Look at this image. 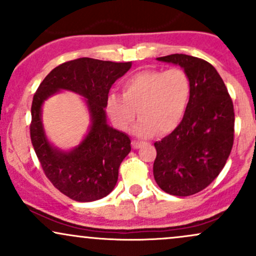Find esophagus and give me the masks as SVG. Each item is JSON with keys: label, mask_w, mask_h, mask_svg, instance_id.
Wrapping results in <instances>:
<instances>
[{"label": "esophagus", "mask_w": 256, "mask_h": 256, "mask_svg": "<svg viewBox=\"0 0 256 256\" xmlns=\"http://www.w3.org/2000/svg\"><path fill=\"white\" fill-rule=\"evenodd\" d=\"M143 144H144V143H143V142H138V140H132V148H134V149L140 148V146H142Z\"/></svg>", "instance_id": "obj_1"}]
</instances>
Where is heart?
<instances>
[{"mask_svg": "<svg viewBox=\"0 0 256 256\" xmlns=\"http://www.w3.org/2000/svg\"><path fill=\"white\" fill-rule=\"evenodd\" d=\"M122 96L110 94L106 110L113 124L126 130L138 110L137 136L148 137L158 131L170 134L178 128L192 100V80L184 70H144L126 78Z\"/></svg>", "mask_w": 256, "mask_h": 256, "instance_id": "heart-1", "label": "heart"}]
</instances>
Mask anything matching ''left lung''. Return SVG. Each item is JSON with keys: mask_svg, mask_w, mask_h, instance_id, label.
I'll list each match as a JSON object with an SVG mask.
<instances>
[{"mask_svg": "<svg viewBox=\"0 0 256 256\" xmlns=\"http://www.w3.org/2000/svg\"><path fill=\"white\" fill-rule=\"evenodd\" d=\"M178 64L192 80V100L172 134L155 142L156 184L167 194L190 196L207 188L224 168L234 144V104L216 70L185 54L158 58Z\"/></svg>", "mask_w": 256, "mask_h": 256, "instance_id": "left-lung-1", "label": "left lung"}]
</instances>
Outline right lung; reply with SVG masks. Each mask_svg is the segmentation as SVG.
Masks as SVG:
<instances>
[{
  "instance_id": "obj_1",
  "label": "right lung",
  "mask_w": 256,
  "mask_h": 256,
  "mask_svg": "<svg viewBox=\"0 0 256 256\" xmlns=\"http://www.w3.org/2000/svg\"><path fill=\"white\" fill-rule=\"evenodd\" d=\"M131 66V61L76 58L55 67L34 94L30 126L32 146L49 180L74 201H96L112 192L118 182L120 164L131 150L130 138L108 125L106 114V101L112 85ZM61 90L80 94L90 118L87 134L72 150L52 145L42 125L44 102Z\"/></svg>"
}]
</instances>
